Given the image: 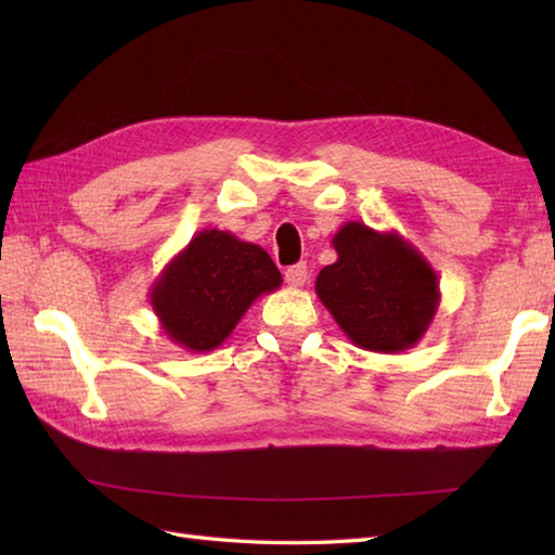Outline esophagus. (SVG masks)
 <instances>
[{
	"instance_id": "1",
	"label": "esophagus",
	"mask_w": 555,
	"mask_h": 555,
	"mask_svg": "<svg viewBox=\"0 0 555 555\" xmlns=\"http://www.w3.org/2000/svg\"><path fill=\"white\" fill-rule=\"evenodd\" d=\"M284 276H286V284L291 288H300V286H305V281H308V264H305V262L293 264V267L286 269Z\"/></svg>"
}]
</instances>
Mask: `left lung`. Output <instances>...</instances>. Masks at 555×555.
<instances>
[{
	"mask_svg": "<svg viewBox=\"0 0 555 555\" xmlns=\"http://www.w3.org/2000/svg\"><path fill=\"white\" fill-rule=\"evenodd\" d=\"M336 262L314 291L350 344L372 352H403L420 344L439 310V276L398 231L346 221L332 238Z\"/></svg>",
	"mask_w": 555,
	"mask_h": 555,
	"instance_id": "8db88e82",
	"label": "left lung"
}]
</instances>
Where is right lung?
<instances>
[{
	"label": "right lung",
	"instance_id": "obj_1",
	"mask_svg": "<svg viewBox=\"0 0 555 555\" xmlns=\"http://www.w3.org/2000/svg\"><path fill=\"white\" fill-rule=\"evenodd\" d=\"M281 281V271L262 247L229 231L205 229L164 267L150 288V305L171 344L209 352Z\"/></svg>",
	"mask_w": 555,
	"mask_h": 555
}]
</instances>
